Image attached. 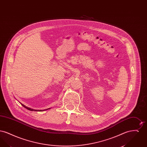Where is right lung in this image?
Returning a JSON list of instances; mask_svg holds the SVG:
<instances>
[{
    "mask_svg": "<svg viewBox=\"0 0 147 147\" xmlns=\"http://www.w3.org/2000/svg\"><path fill=\"white\" fill-rule=\"evenodd\" d=\"M20 104H21V105L22 106H24V107H25L26 109H28V110H30V111H45V110H35V109H31V108H30V107H27V106H26L25 105H24V104H21V102H20ZM48 109H46V110H49Z\"/></svg>",
    "mask_w": 147,
    "mask_h": 147,
    "instance_id": "right-lung-1",
    "label": "right lung"
}]
</instances>
